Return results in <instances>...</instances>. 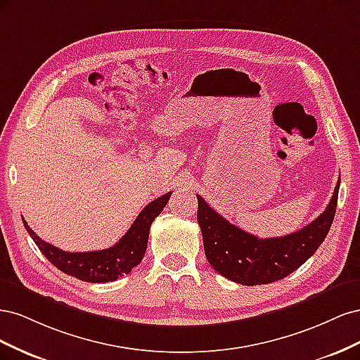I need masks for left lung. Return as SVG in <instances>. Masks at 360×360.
<instances>
[{"instance_id": "obj_1", "label": "left lung", "mask_w": 360, "mask_h": 360, "mask_svg": "<svg viewBox=\"0 0 360 360\" xmlns=\"http://www.w3.org/2000/svg\"><path fill=\"white\" fill-rule=\"evenodd\" d=\"M340 183L341 179L330 202L317 219L296 233L274 238H259L243 231L197 195V219L210 266L222 276L249 287L284 279L311 258L328 236L336 212Z\"/></svg>"}]
</instances>
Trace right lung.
I'll use <instances>...</instances> for the list:
<instances>
[{"label":"right lung","instance_id":"right-lung-1","mask_svg":"<svg viewBox=\"0 0 360 360\" xmlns=\"http://www.w3.org/2000/svg\"><path fill=\"white\" fill-rule=\"evenodd\" d=\"M169 197L171 192L147 204L146 209L138 214L132 226L129 228V231L114 246L102 250H91V252H66V250L41 240L28 226L25 219H22V222L41 254L51 261V264L64 274L85 282H93V284L111 282L127 275L141 263L147 249L150 226L160 214L163 207L168 204Z\"/></svg>","mask_w":360,"mask_h":360}]
</instances>
